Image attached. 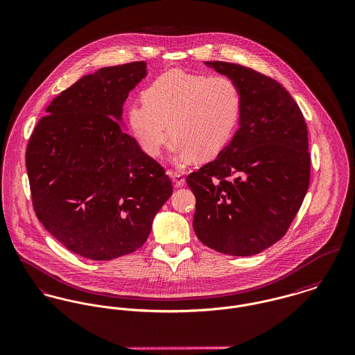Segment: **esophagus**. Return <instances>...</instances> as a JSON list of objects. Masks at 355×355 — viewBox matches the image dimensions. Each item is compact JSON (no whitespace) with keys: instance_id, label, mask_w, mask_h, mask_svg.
Listing matches in <instances>:
<instances>
[{"instance_id":"esophagus-1","label":"esophagus","mask_w":355,"mask_h":355,"mask_svg":"<svg viewBox=\"0 0 355 355\" xmlns=\"http://www.w3.org/2000/svg\"><path fill=\"white\" fill-rule=\"evenodd\" d=\"M168 174H170V177H171V180H173L175 188H181V187H184V185L187 184V181H185V178L182 177V174H180V173H177V171H170Z\"/></svg>"}]
</instances>
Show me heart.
Masks as SVG:
<instances>
[{
    "instance_id": "obj_1",
    "label": "heart",
    "mask_w": 355,
    "mask_h": 355,
    "mask_svg": "<svg viewBox=\"0 0 355 355\" xmlns=\"http://www.w3.org/2000/svg\"><path fill=\"white\" fill-rule=\"evenodd\" d=\"M143 98L128 108L134 137L148 155L159 157L171 135L178 164L218 155L234 137L243 108L242 90L232 78L177 70L158 77Z\"/></svg>"
}]
</instances>
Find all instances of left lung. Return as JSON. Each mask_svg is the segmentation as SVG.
<instances>
[{"mask_svg": "<svg viewBox=\"0 0 355 355\" xmlns=\"http://www.w3.org/2000/svg\"><path fill=\"white\" fill-rule=\"evenodd\" d=\"M236 82L239 130L218 157L193 171V228L201 243L248 257L278 242L309 187L308 130L299 105L278 82L250 67L205 62Z\"/></svg>", "mask_w": 355, "mask_h": 355, "instance_id": "left-lung-1", "label": "left lung"}]
</instances>
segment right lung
Segmentation results:
<instances>
[{
	"instance_id": "obj_1",
	"label": "right lung",
	"mask_w": 355,
	"mask_h": 355,
	"mask_svg": "<svg viewBox=\"0 0 355 355\" xmlns=\"http://www.w3.org/2000/svg\"><path fill=\"white\" fill-rule=\"evenodd\" d=\"M146 74L140 60L83 76L55 97L28 141L36 216L87 259L110 261L141 247L173 193L164 167L119 123Z\"/></svg>"
}]
</instances>
